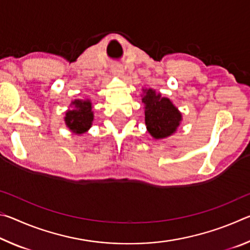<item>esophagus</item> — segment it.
<instances>
[{"label":"esophagus","instance_id":"34e87169","mask_svg":"<svg viewBox=\"0 0 250 250\" xmlns=\"http://www.w3.org/2000/svg\"><path fill=\"white\" fill-rule=\"evenodd\" d=\"M111 71H112V74L116 75V76H122V75H124V69H122V67H120L119 65L112 66Z\"/></svg>","mask_w":250,"mask_h":250}]
</instances>
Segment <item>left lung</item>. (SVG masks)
Returning <instances> with one entry per match:
<instances>
[{"mask_svg": "<svg viewBox=\"0 0 250 250\" xmlns=\"http://www.w3.org/2000/svg\"><path fill=\"white\" fill-rule=\"evenodd\" d=\"M142 103L146 104V125L154 139H164L172 135L182 121V113L172 101L156 94L155 90L143 89Z\"/></svg>", "mask_w": 250, "mask_h": 250, "instance_id": "obj_1", "label": "left lung"}]
</instances>
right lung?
I'll use <instances>...</instances> for the list:
<instances>
[{
  "instance_id": "1",
  "label": "right lung",
  "mask_w": 250,
  "mask_h": 250,
  "mask_svg": "<svg viewBox=\"0 0 250 250\" xmlns=\"http://www.w3.org/2000/svg\"><path fill=\"white\" fill-rule=\"evenodd\" d=\"M73 109L66 111L65 124L71 132L83 134L90 129L94 120V112L91 111V103L89 99H76L70 104Z\"/></svg>"
}]
</instances>
